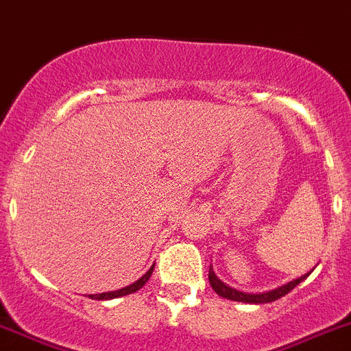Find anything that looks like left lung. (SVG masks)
<instances>
[{"mask_svg":"<svg viewBox=\"0 0 351 351\" xmlns=\"http://www.w3.org/2000/svg\"><path fill=\"white\" fill-rule=\"evenodd\" d=\"M308 276H309V273L304 274V276L298 278V280H293V282H289L287 285L278 287V289L271 290V292L246 293V292H239V290L232 289V287H229V285H226L223 282H220L219 278L215 276V273L211 267H210V273H208V280H210L211 287H213V290L219 293L220 298H226V299H230V301H238V302H250V304H264V302L276 301V299L287 295L290 290L295 289V287H298L299 283H301L302 280H306Z\"/></svg>","mask_w":351,"mask_h":351,"instance_id":"8db88e82","label":"left lung"}]
</instances>
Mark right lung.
Wrapping results in <instances>:
<instances>
[{
  "label": "right lung",
  "instance_id": "obj_1",
  "mask_svg": "<svg viewBox=\"0 0 351 351\" xmlns=\"http://www.w3.org/2000/svg\"><path fill=\"white\" fill-rule=\"evenodd\" d=\"M154 273V266L150 267V269L147 271V273L143 274V276L138 280V282H134L132 285H128L124 287V289L121 290H115V292H105V293H96V295H89L90 299H96V301H106V299H115V298H122V295H128V293H132L136 292V290H140L141 287L145 285V283L148 282V278L152 276Z\"/></svg>",
  "mask_w": 351,
  "mask_h": 351
}]
</instances>
